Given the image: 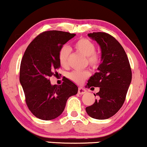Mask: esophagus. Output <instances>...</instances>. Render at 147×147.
<instances>
[{
	"mask_svg": "<svg viewBox=\"0 0 147 147\" xmlns=\"http://www.w3.org/2000/svg\"><path fill=\"white\" fill-rule=\"evenodd\" d=\"M86 92V90L84 89V88H81V87H79V89H78V93L79 94H84Z\"/></svg>",
	"mask_w": 147,
	"mask_h": 147,
	"instance_id": "obj_1",
	"label": "esophagus"
}]
</instances>
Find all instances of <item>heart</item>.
Wrapping results in <instances>:
<instances>
[{
  "instance_id": "b5f03b06",
  "label": "heart",
  "mask_w": 147,
  "mask_h": 147,
  "mask_svg": "<svg viewBox=\"0 0 147 147\" xmlns=\"http://www.w3.org/2000/svg\"><path fill=\"white\" fill-rule=\"evenodd\" d=\"M76 51H78L87 57L88 63L94 68L98 66L100 62V57L96 53V45L95 44L87 38H81L77 40L74 45ZM69 49L67 47H63L59 52V62L63 68H66L68 64ZM90 76V72L88 70H75L69 72L67 75L70 81H73L77 84H82Z\"/></svg>"
}]
</instances>
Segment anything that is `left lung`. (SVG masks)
<instances>
[{"label":"left lung","instance_id":"obj_1","mask_svg":"<svg viewBox=\"0 0 147 147\" xmlns=\"http://www.w3.org/2000/svg\"><path fill=\"white\" fill-rule=\"evenodd\" d=\"M88 36L100 45L102 62L87 84L91 90L100 88L96 93L98 98L86 110L95 119H107L116 114L124 103L131 81V69L124 49L114 37L104 32L89 33Z\"/></svg>","mask_w":147,"mask_h":147}]
</instances>
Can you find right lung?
<instances>
[{"label": "right lung", "mask_w": 147, "mask_h": 147, "mask_svg": "<svg viewBox=\"0 0 147 147\" xmlns=\"http://www.w3.org/2000/svg\"><path fill=\"white\" fill-rule=\"evenodd\" d=\"M75 35L61 31L42 32L29 44L22 57L20 82L28 108L40 119L50 121L58 117L68 98L78 92L77 86L67 78L60 86H52L49 79L58 74L60 49Z\"/></svg>", "instance_id": "obj_1"}]
</instances>
